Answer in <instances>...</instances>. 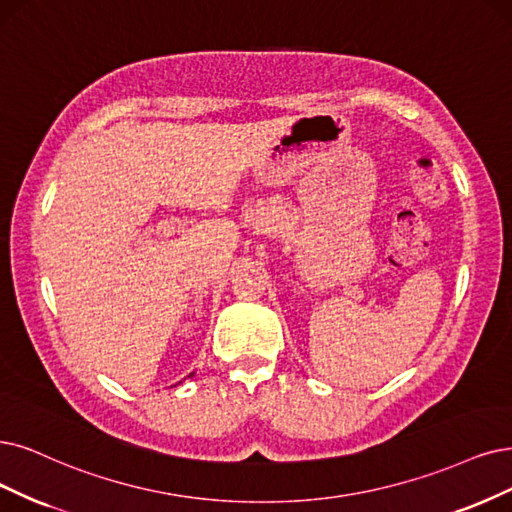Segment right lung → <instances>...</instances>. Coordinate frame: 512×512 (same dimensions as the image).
Returning <instances> with one entry per match:
<instances>
[{
  "instance_id": "right-lung-1",
  "label": "right lung",
  "mask_w": 512,
  "mask_h": 512,
  "mask_svg": "<svg viewBox=\"0 0 512 512\" xmlns=\"http://www.w3.org/2000/svg\"><path fill=\"white\" fill-rule=\"evenodd\" d=\"M192 375H194V373H189V375H187V377H192Z\"/></svg>"
}]
</instances>
